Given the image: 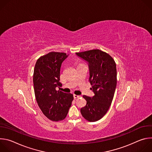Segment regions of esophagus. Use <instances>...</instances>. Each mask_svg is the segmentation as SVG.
<instances>
[{
    "instance_id": "esophagus-1",
    "label": "esophagus",
    "mask_w": 152,
    "mask_h": 152,
    "mask_svg": "<svg viewBox=\"0 0 152 152\" xmlns=\"http://www.w3.org/2000/svg\"><path fill=\"white\" fill-rule=\"evenodd\" d=\"M73 97L75 99H77V98H79L80 97V96H78V95H76V94H74L73 95Z\"/></svg>"
}]
</instances>
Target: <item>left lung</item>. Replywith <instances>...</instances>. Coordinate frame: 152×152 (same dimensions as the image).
<instances>
[{"label": "left lung", "mask_w": 152, "mask_h": 152, "mask_svg": "<svg viewBox=\"0 0 152 152\" xmlns=\"http://www.w3.org/2000/svg\"><path fill=\"white\" fill-rule=\"evenodd\" d=\"M88 62L89 81L94 96H83L86 104L80 109L82 115L90 122L101 119L111 104L117 86V69L114 59L108 53L99 49L76 53Z\"/></svg>", "instance_id": "8db88e82"}]
</instances>
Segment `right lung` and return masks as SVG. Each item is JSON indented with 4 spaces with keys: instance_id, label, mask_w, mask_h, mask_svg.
I'll use <instances>...</instances> for the list:
<instances>
[{
    "instance_id": "add662e5",
    "label": "right lung",
    "mask_w": 152,
    "mask_h": 152,
    "mask_svg": "<svg viewBox=\"0 0 152 152\" xmlns=\"http://www.w3.org/2000/svg\"><path fill=\"white\" fill-rule=\"evenodd\" d=\"M67 56L66 53L49 52L38 59L34 68L33 82L37 102L43 114L53 121L66 117L73 100L72 94L56 90L62 86L60 69Z\"/></svg>"
}]
</instances>
